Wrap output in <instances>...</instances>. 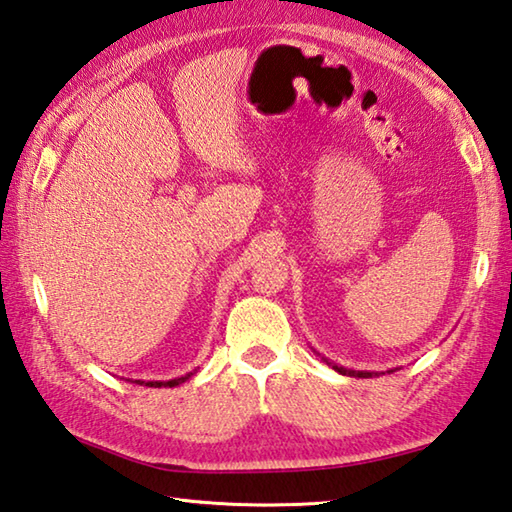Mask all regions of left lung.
<instances>
[{
  "label": "left lung",
  "instance_id": "left-lung-1",
  "mask_svg": "<svg viewBox=\"0 0 512 512\" xmlns=\"http://www.w3.org/2000/svg\"><path fill=\"white\" fill-rule=\"evenodd\" d=\"M322 360L327 362V365H331V367L336 369V371H340L342 376H356V378H371V376H378L376 371H356V369H345V367H338L336 362H329L327 358H322ZM389 371H394V369H389Z\"/></svg>",
  "mask_w": 512,
  "mask_h": 512
}]
</instances>
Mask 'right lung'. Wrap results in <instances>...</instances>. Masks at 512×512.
<instances>
[{"label": "right lung", "instance_id": "1", "mask_svg": "<svg viewBox=\"0 0 512 512\" xmlns=\"http://www.w3.org/2000/svg\"><path fill=\"white\" fill-rule=\"evenodd\" d=\"M197 371V369H194ZM194 371H190V374H185V376H179V378H172V380H136L138 385H145V387H176V385H181V383H185V380H188Z\"/></svg>", "mask_w": 512, "mask_h": 512}]
</instances>
